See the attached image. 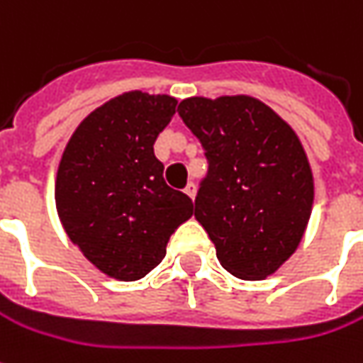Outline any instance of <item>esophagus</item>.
<instances>
[{
	"label": "esophagus",
	"instance_id": "obj_1",
	"mask_svg": "<svg viewBox=\"0 0 363 363\" xmlns=\"http://www.w3.org/2000/svg\"><path fill=\"white\" fill-rule=\"evenodd\" d=\"M184 192H186L191 199H194V194H196V184H194V182H189V184H186V189H184Z\"/></svg>",
	"mask_w": 363,
	"mask_h": 363
}]
</instances>
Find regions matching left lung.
Instances as JSON below:
<instances>
[{
	"label": "left lung",
	"mask_w": 363,
	"mask_h": 363,
	"mask_svg": "<svg viewBox=\"0 0 363 363\" xmlns=\"http://www.w3.org/2000/svg\"><path fill=\"white\" fill-rule=\"evenodd\" d=\"M179 115L208 161L194 216L218 262L242 280L274 274L312 213L314 179L302 143L268 105L246 95L184 99Z\"/></svg>",
	"instance_id": "obj_1"
}]
</instances>
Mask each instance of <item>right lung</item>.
Listing matches in <instances>:
<instances>
[{
    "label": "right lung",
    "mask_w": 363,
    "mask_h": 363,
    "mask_svg": "<svg viewBox=\"0 0 363 363\" xmlns=\"http://www.w3.org/2000/svg\"><path fill=\"white\" fill-rule=\"evenodd\" d=\"M177 99L129 91L83 119L59 162L57 214L71 242L111 278L133 282L161 264L192 201L171 189L155 140Z\"/></svg>",
    "instance_id": "right-lung-1"
}]
</instances>
